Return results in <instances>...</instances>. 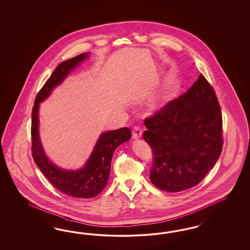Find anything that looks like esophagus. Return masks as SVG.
Here are the masks:
<instances>
[{
  "label": "esophagus",
  "instance_id": "obj_1",
  "mask_svg": "<svg viewBox=\"0 0 250 250\" xmlns=\"http://www.w3.org/2000/svg\"><path fill=\"white\" fill-rule=\"evenodd\" d=\"M132 136L133 138L137 139V138H140L142 136V129L140 128L139 126H135L133 129V133H132Z\"/></svg>",
  "mask_w": 250,
  "mask_h": 250
}]
</instances>
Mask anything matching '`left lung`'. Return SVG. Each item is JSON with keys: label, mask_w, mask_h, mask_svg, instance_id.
Listing matches in <instances>:
<instances>
[{"label": "left lung", "mask_w": 250, "mask_h": 250, "mask_svg": "<svg viewBox=\"0 0 250 250\" xmlns=\"http://www.w3.org/2000/svg\"><path fill=\"white\" fill-rule=\"evenodd\" d=\"M151 147L150 181L177 192L202 182L223 148V119L212 85L203 74L185 93L145 119Z\"/></svg>", "instance_id": "left-lung-1"}]
</instances>
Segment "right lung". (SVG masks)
I'll return each instance as SVG.
<instances>
[{"label":"right lung","mask_w":250,"mask_h":250,"mask_svg":"<svg viewBox=\"0 0 250 250\" xmlns=\"http://www.w3.org/2000/svg\"><path fill=\"white\" fill-rule=\"evenodd\" d=\"M87 58V53L61 63L38 91L32 110L31 137L32 156L45 178L64 194L76 198H92L105 188L111 170V161L115 148L131 138V130L123 127L102 134L86 165L80 170H64L52 164L44 153L38 135V107L61 84L72 68Z\"/></svg>","instance_id":"obj_1"}]
</instances>
